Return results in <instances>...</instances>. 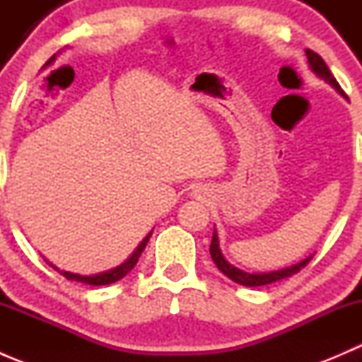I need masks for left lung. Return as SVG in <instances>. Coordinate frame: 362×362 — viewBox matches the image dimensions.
I'll use <instances>...</instances> for the list:
<instances>
[{
	"instance_id": "8db88e82",
	"label": "left lung",
	"mask_w": 362,
	"mask_h": 362,
	"mask_svg": "<svg viewBox=\"0 0 362 362\" xmlns=\"http://www.w3.org/2000/svg\"><path fill=\"white\" fill-rule=\"evenodd\" d=\"M306 57H308V64H310V68H312V71L315 73L317 76H320V78H322L324 82L329 83L331 87H334L338 94H341V96H345V93H343V90H341V87H339V83L337 82V78H334V76H333V73L329 71V68H327V64L324 63L322 57H320L319 54H315V52H313V50H310V49H306ZM210 255H211V259H214L215 264H217V268L221 269V272L224 273V275L228 276V279H231L233 282L240 284V286H245V287L268 286V284L279 282V280L287 279V276H293L294 273L299 272V269L305 268V266L308 264V262L312 261V257H313V255H310V257L303 259V261L298 262V264L289 266V268L279 269V272H269V273H247V272H242V269L235 268V266L229 264V262L226 261L224 255H222L221 249H218V236H217V231H214V236H211Z\"/></svg>"
}]
</instances>
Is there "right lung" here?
I'll return each instance as SVG.
<instances>
[{"instance_id":"add662e5","label":"right lung","mask_w":362,"mask_h":362,"mask_svg":"<svg viewBox=\"0 0 362 362\" xmlns=\"http://www.w3.org/2000/svg\"><path fill=\"white\" fill-rule=\"evenodd\" d=\"M151 235H152V231L148 233L147 236H145V238H144V242H141L140 245L136 247V250H134L133 254H131V257L127 259L126 262H122V264H120V266H117V268H113V269H108V272L98 273V275L83 276V275H78V273H69V272H64V269H59V268H56V266H54V264H50V262H49V264L52 266L54 269H57V272H59L61 275H63V276H66L68 280H75V282L89 284V286H108V284H113V282H117V280L124 279V276H126L127 273H129L131 269L134 268V264H136V262H138V259H140L141 252H144L145 247H147V243H148V238H151Z\"/></svg>"}]
</instances>
